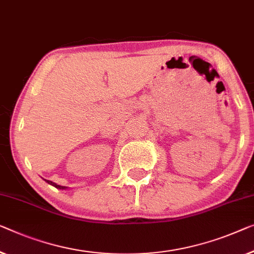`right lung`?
I'll list each match as a JSON object with an SVG mask.
<instances>
[{"label":"right lung","mask_w":254,"mask_h":254,"mask_svg":"<svg viewBox=\"0 0 254 254\" xmlns=\"http://www.w3.org/2000/svg\"><path fill=\"white\" fill-rule=\"evenodd\" d=\"M45 180V179H44ZM47 181V183L49 184V185H51V186H54V187H56L57 189H66L67 187H65V186H60V185H57L56 183H52V181H50V180H45Z\"/></svg>","instance_id":"obj_1"}]
</instances>
